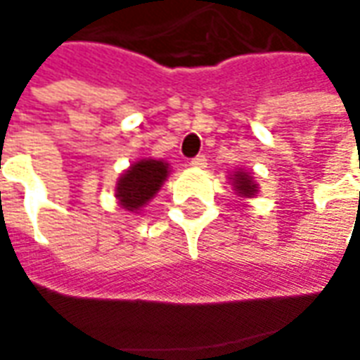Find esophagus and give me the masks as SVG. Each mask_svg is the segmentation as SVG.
<instances>
[{
  "label": "esophagus",
  "instance_id": "1",
  "mask_svg": "<svg viewBox=\"0 0 360 360\" xmlns=\"http://www.w3.org/2000/svg\"><path fill=\"white\" fill-rule=\"evenodd\" d=\"M190 166H194V168H204L206 166V156H196V158L190 160Z\"/></svg>",
  "mask_w": 360,
  "mask_h": 360
}]
</instances>
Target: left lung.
Masks as SVG:
<instances>
[{
	"instance_id": "obj_1",
	"label": "left lung",
	"mask_w": 360,
	"mask_h": 360,
	"mask_svg": "<svg viewBox=\"0 0 360 360\" xmlns=\"http://www.w3.org/2000/svg\"><path fill=\"white\" fill-rule=\"evenodd\" d=\"M234 188L240 196H255L256 184L252 182V176L246 172H236L234 174Z\"/></svg>"
}]
</instances>
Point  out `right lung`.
Segmentation results:
<instances>
[{
  "mask_svg": "<svg viewBox=\"0 0 360 360\" xmlns=\"http://www.w3.org/2000/svg\"><path fill=\"white\" fill-rule=\"evenodd\" d=\"M168 176V164L160 160H140L120 178L116 196L126 210H140L146 202L154 198L162 182Z\"/></svg>",
  "mask_w": 360,
  "mask_h": 360,
  "instance_id": "add662e5",
  "label": "right lung"
}]
</instances>
